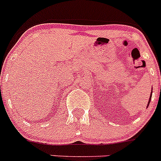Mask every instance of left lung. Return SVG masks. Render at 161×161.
<instances>
[{"mask_svg":"<svg viewBox=\"0 0 161 161\" xmlns=\"http://www.w3.org/2000/svg\"><path fill=\"white\" fill-rule=\"evenodd\" d=\"M152 93H153V92H152ZM151 98H152V94H151V96H150V98H149V102H148V105H149V103H150V102H151Z\"/></svg>","mask_w":161,"mask_h":161,"instance_id":"left-lung-1","label":"left lung"}]
</instances>
